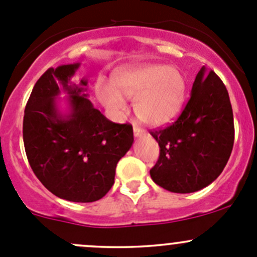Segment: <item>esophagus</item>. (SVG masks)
Listing matches in <instances>:
<instances>
[{
  "label": "esophagus",
  "instance_id": "obj_1",
  "mask_svg": "<svg viewBox=\"0 0 257 257\" xmlns=\"http://www.w3.org/2000/svg\"><path fill=\"white\" fill-rule=\"evenodd\" d=\"M133 132H134V136H136L137 138H139V137H144L145 134H147V132H145L144 129L139 128V126H134Z\"/></svg>",
  "mask_w": 257,
  "mask_h": 257
}]
</instances>
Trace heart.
I'll use <instances>...</instances> for the list:
<instances>
[{"mask_svg": "<svg viewBox=\"0 0 257 257\" xmlns=\"http://www.w3.org/2000/svg\"><path fill=\"white\" fill-rule=\"evenodd\" d=\"M113 85L99 82L95 94L114 115L126 110V98L134 99V112L148 125L170 123L180 114L186 95L184 74L174 67L145 64L116 74Z\"/></svg>", "mask_w": 257, "mask_h": 257, "instance_id": "obj_1", "label": "heart"}]
</instances>
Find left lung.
Segmentation results:
<instances>
[{"instance_id": "8db88e82", "label": "left lung", "mask_w": 257, "mask_h": 257, "mask_svg": "<svg viewBox=\"0 0 257 257\" xmlns=\"http://www.w3.org/2000/svg\"><path fill=\"white\" fill-rule=\"evenodd\" d=\"M160 147L153 181L173 193H194L224 170L234 145V115L229 93L215 72L199 71L190 99L169 126L150 132Z\"/></svg>"}]
</instances>
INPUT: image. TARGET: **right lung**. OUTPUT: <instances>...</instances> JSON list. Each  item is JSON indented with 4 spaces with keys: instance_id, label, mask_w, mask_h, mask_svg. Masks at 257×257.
Here are the masks:
<instances>
[{
    "instance_id": "obj_1",
    "label": "right lung",
    "mask_w": 257,
    "mask_h": 257,
    "mask_svg": "<svg viewBox=\"0 0 257 257\" xmlns=\"http://www.w3.org/2000/svg\"><path fill=\"white\" fill-rule=\"evenodd\" d=\"M79 63L49 68L33 87L23 116V143L38 180L58 198L74 203L102 199L115 168L133 144V126L108 120L85 94L88 80L74 84ZM69 112L58 109L60 90Z\"/></svg>"
}]
</instances>
